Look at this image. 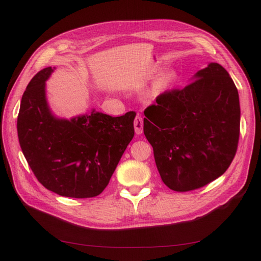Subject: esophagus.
<instances>
[{
    "instance_id": "1",
    "label": "esophagus",
    "mask_w": 261,
    "mask_h": 261,
    "mask_svg": "<svg viewBox=\"0 0 261 261\" xmlns=\"http://www.w3.org/2000/svg\"><path fill=\"white\" fill-rule=\"evenodd\" d=\"M135 130H136V134L137 135H141L142 134V126H143V120L140 115H137L136 119H135Z\"/></svg>"
}]
</instances>
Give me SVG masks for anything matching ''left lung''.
<instances>
[{
  "mask_svg": "<svg viewBox=\"0 0 261 261\" xmlns=\"http://www.w3.org/2000/svg\"><path fill=\"white\" fill-rule=\"evenodd\" d=\"M143 134L166 186L190 192L223 175L240 136L237 86L222 66L211 63L184 88L165 91L145 110Z\"/></svg>",
  "mask_w": 261,
  "mask_h": 261,
  "instance_id": "1",
  "label": "left lung"
}]
</instances>
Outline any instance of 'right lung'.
<instances>
[{
  "mask_svg": "<svg viewBox=\"0 0 261 261\" xmlns=\"http://www.w3.org/2000/svg\"><path fill=\"white\" fill-rule=\"evenodd\" d=\"M51 67L39 71L22 95L18 115L20 147L40 184L60 196L90 198L108 186L135 136L136 112L110 116L93 111L71 120L51 115L45 82Z\"/></svg>",
  "mask_w": 261,
  "mask_h": 261,
  "instance_id": "obj_1",
  "label": "right lung"
}]
</instances>
